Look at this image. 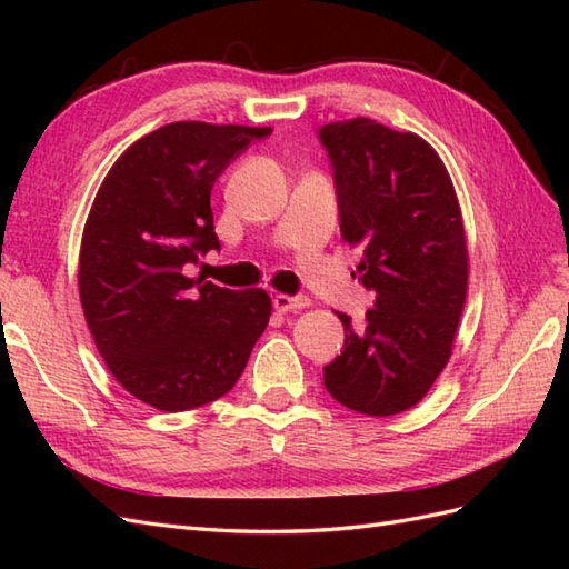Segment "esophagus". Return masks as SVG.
I'll return each mask as SVG.
<instances>
[{
	"label": "esophagus",
	"mask_w": 569,
	"mask_h": 569,
	"mask_svg": "<svg viewBox=\"0 0 569 569\" xmlns=\"http://www.w3.org/2000/svg\"><path fill=\"white\" fill-rule=\"evenodd\" d=\"M308 306H310L308 296H286V293L273 296V308L278 312H296V310H303Z\"/></svg>",
	"instance_id": "34e87169"
}]
</instances>
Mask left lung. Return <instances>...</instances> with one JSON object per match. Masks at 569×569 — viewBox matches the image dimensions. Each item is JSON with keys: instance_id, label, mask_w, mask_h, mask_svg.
<instances>
[{"instance_id": "8db88e82", "label": "left lung", "mask_w": 569, "mask_h": 569, "mask_svg": "<svg viewBox=\"0 0 569 569\" xmlns=\"http://www.w3.org/2000/svg\"><path fill=\"white\" fill-rule=\"evenodd\" d=\"M340 232L361 247V286L373 293L361 330L345 325L325 389L365 416L413 408L452 355L467 298V239L450 173L430 143L357 117L320 129Z\"/></svg>"}]
</instances>
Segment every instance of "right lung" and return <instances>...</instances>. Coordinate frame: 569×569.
I'll return each instance as SVG.
<instances>
[{"label":"right lung","instance_id":"add662e5","mask_svg":"<svg viewBox=\"0 0 569 569\" xmlns=\"http://www.w3.org/2000/svg\"><path fill=\"white\" fill-rule=\"evenodd\" d=\"M271 127L173 122L119 156L84 222L78 288L107 369L151 408L178 413L224 396L269 325L261 288L188 278L220 249L214 180Z\"/></svg>","mask_w":569,"mask_h":569}]
</instances>
